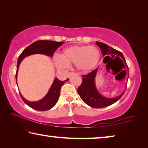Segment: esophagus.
<instances>
[{
    "instance_id": "esophagus-1",
    "label": "esophagus",
    "mask_w": 148,
    "mask_h": 148,
    "mask_svg": "<svg viewBox=\"0 0 148 148\" xmlns=\"http://www.w3.org/2000/svg\"><path fill=\"white\" fill-rule=\"evenodd\" d=\"M75 74V72H69V77H71L72 75H73V74Z\"/></svg>"
}]
</instances>
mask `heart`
I'll return each instance as SVG.
<instances>
[{
	"mask_svg": "<svg viewBox=\"0 0 148 148\" xmlns=\"http://www.w3.org/2000/svg\"><path fill=\"white\" fill-rule=\"evenodd\" d=\"M100 56V51L97 47L74 46L65 49L61 56H54L53 61L59 69H66L70 63H75L79 71L88 72L97 66Z\"/></svg>",
	"mask_w": 148,
	"mask_h": 148,
	"instance_id": "heart-1",
	"label": "heart"
}]
</instances>
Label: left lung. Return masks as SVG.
I'll use <instances>...</instances> for the list:
<instances>
[{"label":"left lung","instance_id":"8db88e82","mask_svg":"<svg viewBox=\"0 0 148 148\" xmlns=\"http://www.w3.org/2000/svg\"><path fill=\"white\" fill-rule=\"evenodd\" d=\"M96 44L101 48L103 56H106V55H111L112 56H117L116 57H121L126 63L125 57L121 52L117 51V50L112 48V47L108 46L107 44L102 43V42H96ZM97 70H98V68L89 72L88 74L82 76H83L82 82L80 86L77 88V92H78L82 101L87 105H89V106L96 108H102L110 106V105L113 104L117 102L121 99L125 91L116 98L109 99L102 97L97 91L95 84V78L96 76Z\"/></svg>","mask_w":148,"mask_h":148}]
</instances>
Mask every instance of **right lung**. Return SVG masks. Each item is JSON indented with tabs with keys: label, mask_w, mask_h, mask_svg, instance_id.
Listing matches in <instances>:
<instances>
[{
	"label": "right lung",
	"mask_w": 148,
	"mask_h": 148,
	"mask_svg": "<svg viewBox=\"0 0 148 148\" xmlns=\"http://www.w3.org/2000/svg\"><path fill=\"white\" fill-rule=\"evenodd\" d=\"M64 42H55L51 40H38L34 42V43L30 45L25 49L23 52L20 54L18 57L17 63V71L16 74V79L17 80V74L18 71L19 64L21 63L22 60L25 57L32 54L41 53L45 54L47 56L53 57L54 52L56 51L57 49L63 44ZM69 79H66L64 81H60L57 78L54 79L53 84L51 85V87L49 90L48 92L43 99L40 100L37 102H31L24 99L22 95L20 94L21 99L24 101L25 103L28 105L29 107L32 108V109L38 110V111H46L53 108L57 102L58 101L61 87H62L65 82L68 81Z\"/></svg>",
	"instance_id": "add662e5"
}]
</instances>
